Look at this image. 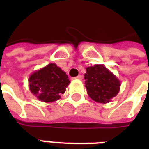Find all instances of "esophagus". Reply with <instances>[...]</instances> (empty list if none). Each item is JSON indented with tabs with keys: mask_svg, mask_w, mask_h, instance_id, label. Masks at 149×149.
I'll return each mask as SVG.
<instances>
[{
	"mask_svg": "<svg viewBox=\"0 0 149 149\" xmlns=\"http://www.w3.org/2000/svg\"><path fill=\"white\" fill-rule=\"evenodd\" d=\"M73 79H76V80H82V79H83V77H82L81 75H79V76L76 77H74Z\"/></svg>",
	"mask_w": 149,
	"mask_h": 149,
	"instance_id": "1",
	"label": "esophagus"
}]
</instances>
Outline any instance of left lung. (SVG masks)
Returning a JSON list of instances; mask_svg holds the SVG:
<instances>
[{"label":"left lung","mask_w":149,"mask_h":149,"mask_svg":"<svg viewBox=\"0 0 149 149\" xmlns=\"http://www.w3.org/2000/svg\"><path fill=\"white\" fill-rule=\"evenodd\" d=\"M84 80L88 95L97 103L110 102L120 88L118 78L103 65L87 67Z\"/></svg>","instance_id":"obj_1"}]
</instances>
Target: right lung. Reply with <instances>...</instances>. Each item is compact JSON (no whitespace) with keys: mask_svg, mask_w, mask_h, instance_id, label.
<instances>
[{"mask_svg":"<svg viewBox=\"0 0 149 149\" xmlns=\"http://www.w3.org/2000/svg\"><path fill=\"white\" fill-rule=\"evenodd\" d=\"M69 84L68 75L54 63L35 71L29 78L31 93L38 100L45 103L59 100Z\"/></svg>","mask_w":149,"mask_h":149,"instance_id":"obj_1","label":"right lung"}]
</instances>
